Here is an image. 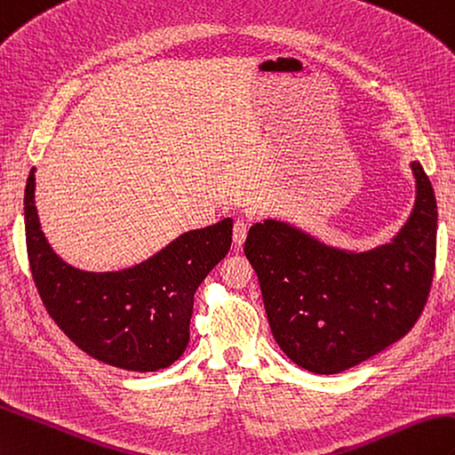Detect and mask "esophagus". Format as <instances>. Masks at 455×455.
Returning a JSON list of instances; mask_svg holds the SVG:
<instances>
[{
    "instance_id": "obj_1",
    "label": "esophagus",
    "mask_w": 455,
    "mask_h": 455,
    "mask_svg": "<svg viewBox=\"0 0 455 455\" xmlns=\"http://www.w3.org/2000/svg\"><path fill=\"white\" fill-rule=\"evenodd\" d=\"M248 235V223L244 219H238L235 223V228H232V240H235L236 246H242Z\"/></svg>"
}]
</instances>
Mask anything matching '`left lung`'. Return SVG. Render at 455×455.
<instances>
[{
    "instance_id": "left-lung-1",
    "label": "left lung",
    "mask_w": 455,
    "mask_h": 455,
    "mask_svg": "<svg viewBox=\"0 0 455 455\" xmlns=\"http://www.w3.org/2000/svg\"><path fill=\"white\" fill-rule=\"evenodd\" d=\"M417 199L407 223L366 251L327 246L283 220L256 223L244 253L256 269L271 333L294 364L337 374L399 341L425 308L436 259V197L411 163Z\"/></svg>"
}]
</instances>
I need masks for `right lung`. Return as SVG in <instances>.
I'll use <instances>...</instances> for the list:
<instances>
[{
    "label": "right lung",
    "instance_id": "right-lung-1",
    "mask_svg": "<svg viewBox=\"0 0 455 455\" xmlns=\"http://www.w3.org/2000/svg\"><path fill=\"white\" fill-rule=\"evenodd\" d=\"M30 271L50 318L81 351L132 372H156L186 351L194 294L223 259L232 219L184 232L153 258L108 273L83 271L50 248L35 205V168L25 188Z\"/></svg>",
    "mask_w": 455,
    "mask_h": 455
}]
</instances>
